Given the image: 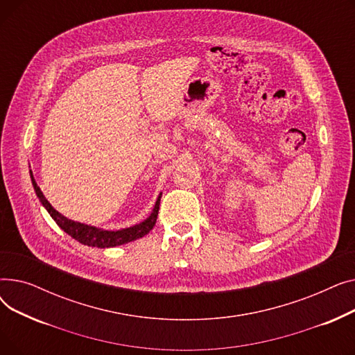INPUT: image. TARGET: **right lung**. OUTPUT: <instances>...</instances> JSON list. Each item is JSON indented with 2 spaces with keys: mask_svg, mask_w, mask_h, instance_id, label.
<instances>
[{
  "mask_svg": "<svg viewBox=\"0 0 355 355\" xmlns=\"http://www.w3.org/2000/svg\"><path fill=\"white\" fill-rule=\"evenodd\" d=\"M30 177H31V182H33V187H34V191H35L37 197H39L40 202L43 204V207L49 211L51 218L55 223H58V226L62 230H64L70 237H73L74 240H78L79 243H82L85 246L101 248V249L121 246V245L129 243V241H134L137 239L144 237L145 234L151 232L153 227L155 226V221H157V217H158V210H159V201H161L162 194L158 196L151 214H149L144 221L138 223V225H134L130 227H125V229H119V230H106V229L85 225V223H79V221H74V220H70V218L64 217L62 213L55 210L51 206V204L47 201L43 191L40 190L39 185H37L31 171H30Z\"/></svg>",
  "mask_w": 355,
  "mask_h": 355,
  "instance_id": "obj_1",
  "label": "right lung"
}]
</instances>
